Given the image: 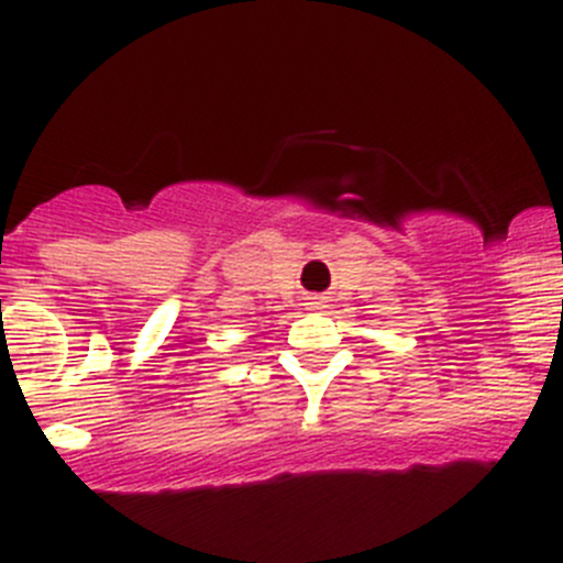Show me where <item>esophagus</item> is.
Returning <instances> with one entry per match:
<instances>
[{"instance_id": "1", "label": "esophagus", "mask_w": 563, "mask_h": 563, "mask_svg": "<svg viewBox=\"0 0 563 563\" xmlns=\"http://www.w3.org/2000/svg\"><path fill=\"white\" fill-rule=\"evenodd\" d=\"M309 306H311V309H320V298H309Z\"/></svg>"}]
</instances>
